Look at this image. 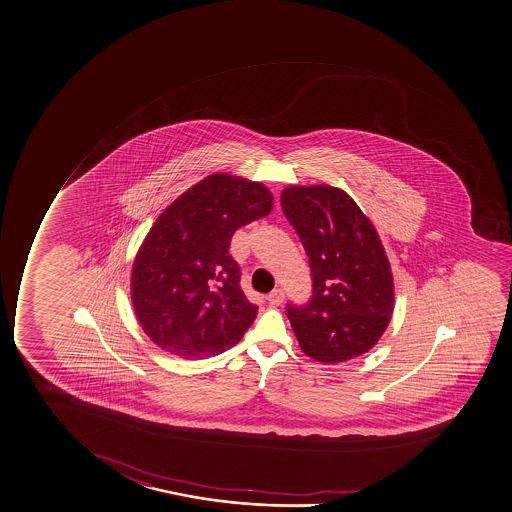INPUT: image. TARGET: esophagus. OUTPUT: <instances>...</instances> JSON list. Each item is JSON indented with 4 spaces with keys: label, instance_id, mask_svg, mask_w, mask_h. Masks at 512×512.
Instances as JSON below:
<instances>
[{
    "label": "esophagus",
    "instance_id": "34e87169",
    "mask_svg": "<svg viewBox=\"0 0 512 512\" xmlns=\"http://www.w3.org/2000/svg\"><path fill=\"white\" fill-rule=\"evenodd\" d=\"M267 301H269L272 306L281 305L282 301H284V291H282L281 288L274 289V291L267 296Z\"/></svg>",
    "mask_w": 512,
    "mask_h": 512
}]
</instances>
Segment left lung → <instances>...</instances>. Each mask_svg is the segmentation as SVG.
Here are the masks:
<instances>
[{"instance_id":"8db88e82","label":"left lung","mask_w":512,"mask_h":512,"mask_svg":"<svg viewBox=\"0 0 512 512\" xmlns=\"http://www.w3.org/2000/svg\"><path fill=\"white\" fill-rule=\"evenodd\" d=\"M281 204L310 259L313 293L286 308L301 349L327 364L361 356L393 313V277L378 233L335 187H288Z\"/></svg>"}]
</instances>
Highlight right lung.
Wrapping results in <instances>:
<instances>
[{
	"instance_id": "right-lung-1",
	"label": "right lung",
	"mask_w": 512,
	"mask_h": 512,
	"mask_svg": "<svg viewBox=\"0 0 512 512\" xmlns=\"http://www.w3.org/2000/svg\"><path fill=\"white\" fill-rule=\"evenodd\" d=\"M270 209L264 185L214 173L156 219L134 260L131 291L141 327L161 349L201 359L242 340L259 306L240 288L231 238Z\"/></svg>"
}]
</instances>
